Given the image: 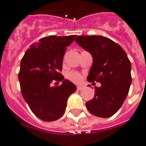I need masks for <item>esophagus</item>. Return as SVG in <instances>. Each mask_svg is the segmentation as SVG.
I'll list each match as a JSON object with an SVG mask.
<instances>
[{
	"mask_svg": "<svg viewBox=\"0 0 146 146\" xmlns=\"http://www.w3.org/2000/svg\"><path fill=\"white\" fill-rule=\"evenodd\" d=\"M84 88V87H83V86H78V87H77V90H79V91H80V90H82Z\"/></svg>",
	"mask_w": 146,
	"mask_h": 146,
	"instance_id": "obj_1",
	"label": "esophagus"
}]
</instances>
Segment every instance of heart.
Returning a JSON list of instances; mask_svg holds the SVG:
<instances>
[{
  "instance_id": "heart-1",
  "label": "heart",
  "mask_w": 146,
  "mask_h": 146,
  "mask_svg": "<svg viewBox=\"0 0 146 146\" xmlns=\"http://www.w3.org/2000/svg\"><path fill=\"white\" fill-rule=\"evenodd\" d=\"M66 78L69 80L74 83H79L82 80V76L76 72H69L66 74Z\"/></svg>"
}]
</instances>
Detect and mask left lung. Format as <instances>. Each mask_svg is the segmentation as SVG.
Here are the masks:
<instances>
[{"instance_id":"obj_1","label":"left lung","mask_w":146,"mask_h":146,"mask_svg":"<svg viewBox=\"0 0 146 146\" xmlns=\"http://www.w3.org/2000/svg\"><path fill=\"white\" fill-rule=\"evenodd\" d=\"M74 40L93 57L87 81L101 84L95 87L94 97L86 102V107L95 116L111 117L123 105L132 81L127 55L120 45L103 36H78Z\"/></svg>"}]
</instances>
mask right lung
I'll use <instances>...</instances> for the list:
<instances>
[{
	"mask_svg": "<svg viewBox=\"0 0 146 146\" xmlns=\"http://www.w3.org/2000/svg\"><path fill=\"white\" fill-rule=\"evenodd\" d=\"M75 35L49 36L33 43L21 60L19 80L24 100L35 115L44 121H53L63 115L68 98L76 86L64 79L62 69L66 46ZM53 80L62 81L51 87Z\"/></svg>",
	"mask_w": 146,
	"mask_h": 146,
	"instance_id": "add662e5",
	"label": "right lung"
}]
</instances>
